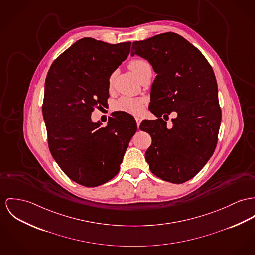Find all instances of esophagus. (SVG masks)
<instances>
[{"mask_svg":"<svg viewBox=\"0 0 255 255\" xmlns=\"http://www.w3.org/2000/svg\"><path fill=\"white\" fill-rule=\"evenodd\" d=\"M136 122H137V128H138V126H139V124H140V122H141V118L137 117V118H136Z\"/></svg>","mask_w":255,"mask_h":255,"instance_id":"obj_1","label":"esophagus"}]
</instances>
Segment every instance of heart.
Masks as SVG:
<instances>
[{
	"mask_svg": "<svg viewBox=\"0 0 255 255\" xmlns=\"http://www.w3.org/2000/svg\"><path fill=\"white\" fill-rule=\"evenodd\" d=\"M149 65L145 60L142 59H135L132 60L129 63V69L138 77L139 73L141 72V70L145 67ZM113 78L110 79V83H112ZM145 105V100L141 98H131V97H123L118 101L116 104V108L118 111L121 112H125L131 115H139Z\"/></svg>",
	"mask_w": 255,
	"mask_h": 255,
	"instance_id": "1",
	"label": "heart"
}]
</instances>
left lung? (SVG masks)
<instances>
[{"label": "left lung", "mask_w": 255, "mask_h": 255, "mask_svg": "<svg viewBox=\"0 0 255 255\" xmlns=\"http://www.w3.org/2000/svg\"><path fill=\"white\" fill-rule=\"evenodd\" d=\"M135 54L147 60L157 74L150 111L159 118L139 125L152 139L145 160L161 179L183 183L196 176L216 149L221 110L214 70L193 44L171 32L134 41ZM156 109L177 112L172 128Z\"/></svg>", "instance_id": "obj_1"}]
</instances>
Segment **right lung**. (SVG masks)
<instances>
[{"label":"right lung","mask_w":255,"mask_h":255,"mask_svg":"<svg viewBox=\"0 0 255 255\" xmlns=\"http://www.w3.org/2000/svg\"><path fill=\"white\" fill-rule=\"evenodd\" d=\"M131 42L111 44L83 38L51 65L44 85L42 116L51 155L72 180L87 187L118 175L124 153L137 131L127 113L93 122L95 107L109 98L110 78L128 57Z\"/></svg>","instance_id":"obj_1"}]
</instances>
